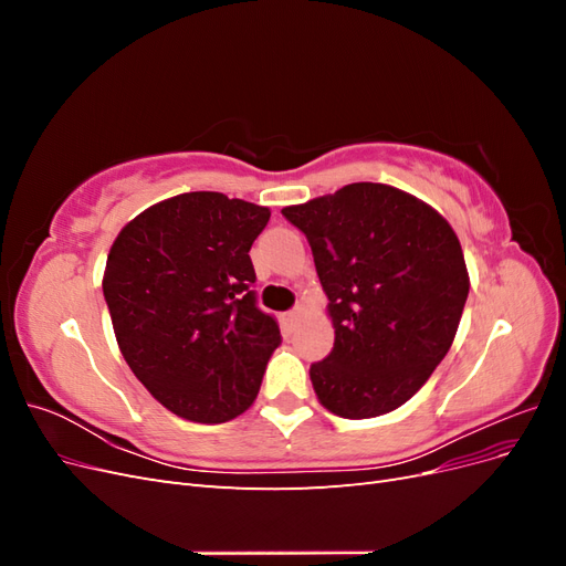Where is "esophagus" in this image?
<instances>
[{
  "label": "esophagus",
  "instance_id": "esophagus-1",
  "mask_svg": "<svg viewBox=\"0 0 566 566\" xmlns=\"http://www.w3.org/2000/svg\"><path fill=\"white\" fill-rule=\"evenodd\" d=\"M302 316H304V310H302V306H295L293 312H287V314L283 316L285 328H287V331H295V328H297V323L302 321Z\"/></svg>",
  "mask_w": 566,
  "mask_h": 566
}]
</instances>
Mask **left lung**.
<instances>
[{
    "instance_id": "obj_1",
    "label": "left lung",
    "mask_w": 566,
    "mask_h": 566,
    "mask_svg": "<svg viewBox=\"0 0 566 566\" xmlns=\"http://www.w3.org/2000/svg\"><path fill=\"white\" fill-rule=\"evenodd\" d=\"M312 245L328 295L333 352L310 375L331 413H389L453 345L470 279L455 231L430 205L387 184H349L281 210Z\"/></svg>"
}]
</instances>
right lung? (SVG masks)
Returning a JSON list of instances; mask_svg holds the SVG:
<instances>
[{
    "label": "right lung",
    "mask_w": 566,
    "mask_h": 566,
    "mask_svg": "<svg viewBox=\"0 0 566 566\" xmlns=\"http://www.w3.org/2000/svg\"><path fill=\"white\" fill-rule=\"evenodd\" d=\"M271 212L193 191L167 198L117 233L104 297L119 352L175 416L217 424L260 391L279 323L256 306L250 248Z\"/></svg>",
    "instance_id": "1"
}]
</instances>
